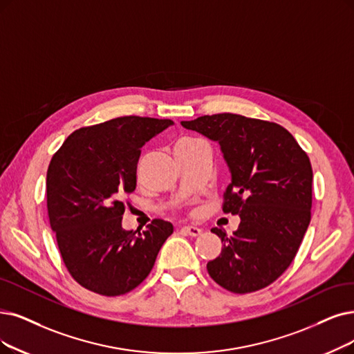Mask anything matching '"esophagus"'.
Returning <instances> with one entry per match:
<instances>
[{"instance_id":"1","label":"esophagus","mask_w":354,"mask_h":354,"mask_svg":"<svg viewBox=\"0 0 354 354\" xmlns=\"http://www.w3.org/2000/svg\"><path fill=\"white\" fill-rule=\"evenodd\" d=\"M181 232H185L186 235H190V236H199L202 234V230L197 228V226H183L181 228Z\"/></svg>"}]
</instances>
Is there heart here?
<instances>
[{
  "mask_svg": "<svg viewBox=\"0 0 354 354\" xmlns=\"http://www.w3.org/2000/svg\"><path fill=\"white\" fill-rule=\"evenodd\" d=\"M193 139H189V138H185V139H180L178 142H177V145L176 147H180V145H183V144H187V142H192Z\"/></svg>",
  "mask_w": 354,
  "mask_h": 354,
  "instance_id": "1",
  "label": "heart"
}]
</instances>
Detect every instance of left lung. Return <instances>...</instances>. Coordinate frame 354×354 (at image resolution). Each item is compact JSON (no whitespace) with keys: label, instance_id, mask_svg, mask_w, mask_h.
Listing matches in <instances>:
<instances>
[{"label":"left lung","instance_id":"left-lung-1","mask_svg":"<svg viewBox=\"0 0 354 354\" xmlns=\"http://www.w3.org/2000/svg\"><path fill=\"white\" fill-rule=\"evenodd\" d=\"M219 144L231 185L225 214L239 215L238 230L223 243L207 273L234 293L260 290L283 274L293 261L310 221L313 167L295 138L277 123L234 113L181 122Z\"/></svg>","mask_w":354,"mask_h":354}]
</instances>
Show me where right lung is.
Returning a JSON list of instances; mask_svg holds the SVG:
<instances>
[{"label": "right lung", "mask_w": 354, "mask_h": 354, "mask_svg": "<svg viewBox=\"0 0 354 354\" xmlns=\"http://www.w3.org/2000/svg\"><path fill=\"white\" fill-rule=\"evenodd\" d=\"M169 119L124 116L71 133L49 164L48 215L62 260L81 286L104 296L133 290L147 279L173 234L153 219L147 231L122 228V197L136 189L142 148Z\"/></svg>", "instance_id": "obj_1"}]
</instances>
